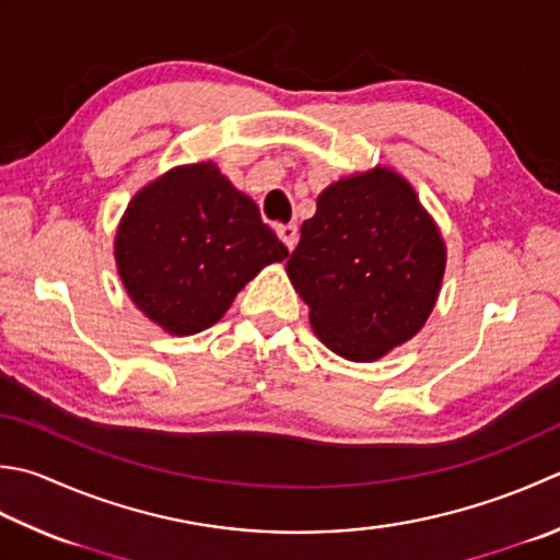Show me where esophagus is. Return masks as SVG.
Returning <instances> with one entry per match:
<instances>
[{
  "label": "esophagus",
  "mask_w": 560,
  "mask_h": 560,
  "mask_svg": "<svg viewBox=\"0 0 560 560\" xmlns=\"http://www.w3.org/2000/svg\"><path fill=\"white\" fill-rule=\"evenodd\" d=\"M277 235H279V240H281V243L283 245H287L289 247V252L295 247V240H299V228H295V225H279L277 228Z\"/></svg>",
  "instance_id": "1"
}]
</instances>
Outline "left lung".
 <instances>
[{
  "label": "left lung",
  "instance_id": "obj_1",
  "mask_svg": "<svg viewBox=\"0 0 560 560\" xmlns=\"http://www.w3.org/2000/svg\"><path fill=\"white\" fill-rule=\"evenodd\" d=\"M444 267L440 228L388 167L327 186L287 261L315 335L349 361H376L418 335Z\"/></svg>",
  "mask_w": 560,
  "mask_h": 560
}]
</instances>
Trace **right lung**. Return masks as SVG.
I'll return each mask as SVG.
<instances>
[{"label":"right lung","instance_id":"obj_1","mask_svg":"<svg viewBox=\"0 0 560 560\" xmlns=\"http://www.w3.org/2000/svg\"><path fill=\"white\" fill-rule=\"evenodd\" d=\"M118 277L170 335L215 325L245 283L289 249L213 162L184 164L133 196L114 243Z\"/></svg>","mask_w":560,"mask_h":560}]
</instances>
